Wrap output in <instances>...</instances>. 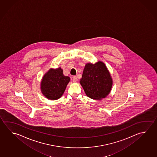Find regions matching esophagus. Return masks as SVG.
<instances>
[{"instance_id":"obj_1","label":"esophagus","mask_w":157,"mask_h":157,"mask_svg":"<svg viewBox=\"0 0 157 157\" xmlns=\"http://www.w3.org/2000/svg\"><path fill=\"white\" fill-rule=\"evenodd\" d=\"M77 77H76V76H73V81L74 82H76L77 81Z\"/></svg>"}]
</instances>
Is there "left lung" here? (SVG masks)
<instances>
[{
  "instance_id": "obj_1",
  "label": "left lung",
  "mask_w": 157,
  "mask_h": 157,
  "mask_svg": "<svg viewBox=\"0 0 157 157\" xmlns=\"http://www.w3.org/2000/svg\"><path fill=\"white\" fill-rule=\"evenodd\" d=\"M80 83L87 96L91 99L100 100L109 94L113 81L105 64L98 62L94 64L85 65Z\"/></svg>"
}]
</instances>
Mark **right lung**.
<instances>
[{"mask_svg":"<svg viewBox=\"0 0 157 157\" xmlns=\"http://www.w3.org/2000/svg\"><path fill=\"white\" fill-rule=\"evenodd\" d=\"M69 80V77L64 75L61 68L50 69L42 80V93L48 99H59L64 93Z\"/></svg>","mask_w":157,"mask_h":157,"instance_id":"add662e5","label":"right lung"}]
</instances>
